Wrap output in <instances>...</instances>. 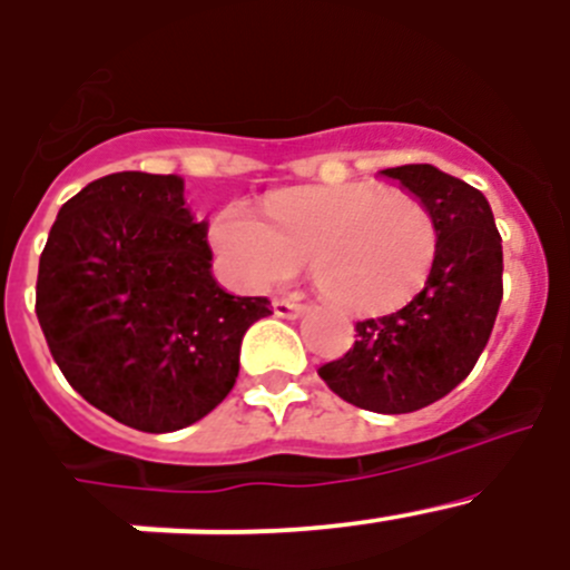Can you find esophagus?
Here are the masks:
<instances>
[{
	"label": "esophagus",
	"mask_w": 570,
	"mask_h": 570,
	"mask_svg": "<svg viewBox=\"0 0 570 570\" xmlns=\"http://www.w3.org/2000/svg\"><path fill=\"white\" fill-rule=\"evenodd\" d=\"M305 311V305H299V302H291V299H274V314L282 316V320H296V316Z\"/></svg>",
	"instance_id": "34e87169"
}]
</instances>
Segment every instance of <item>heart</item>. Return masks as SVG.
<instances>
[{"mask_svg": "<svg viewBox=\"0 0 570 570\" xmlns=\"http://www.w3.org/2000/svg\"><path fill=\"white\" fill-rule=\"evenodd\" d=\"M268 219L228 205L210 223V245L242 288L265 291L294 279L311 259L316 288L342 308H400L434 268L440 230L416 194L380 185H316L279 194Z\"/></svg>", "mask_w": 570, "mask_h": 570, "instance_id": "heart-1", "label": "heart"}]
</instances>
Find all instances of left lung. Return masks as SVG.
<instances>
[{"label":"left lung","mask_w":570,"mask_h":570,"mask_svg":"<svg viewBox=\"0 0 570 570\" xmlns=\"http://www.w3.org/2000/svg\"><path fill=\"white\" fill-rule=\"evenodd\" d=\"M385 176L431 208L440 230L434 268L405 308L356 322L347 354L320 367L345 402L376 414H411L451 394L473 371L502 302V236L485 196L434 165Z\"/></svg>","instance_id":"left-lung-1"}]
</instances>
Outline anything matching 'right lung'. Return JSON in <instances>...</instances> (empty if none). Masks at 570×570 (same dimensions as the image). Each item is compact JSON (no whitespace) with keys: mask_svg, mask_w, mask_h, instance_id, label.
Wrapping results in <instances>:
<instances>
[{"mask_svg":"<svg viewBox=\"0 0 570 570\" xmlns=\"http://www.w3.org/2000/svg\"><path fill=\"white\" fill-rule=\"evenodd\" d=\"M179 176L122 170L62 205L37 276V316L79 396L122 425L168 434L234 387L239 345L271 314L210 274L208 225Z\"/></svg>","mask_w":570,"mask_h":570,"instance_id":"1","label":"right lung"}]
</instances>
